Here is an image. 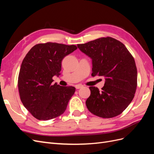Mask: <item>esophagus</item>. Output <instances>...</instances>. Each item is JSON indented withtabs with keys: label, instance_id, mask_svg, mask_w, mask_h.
Wrapping results in <instances>:
<instances>
[{
	"label": "esophagus",
	"instance_id": "esophagus-1",
	"mask_svg": "<svg viewBox=\"0 0 154 154\" xmlns=\"http://www.w3.org/2000/svg\"><path fill=\"white\" fill-rule=\"evenodd\" d=\"M83 86L82 85H75V88H76V89H79V88H80L82 87H83Z\"/></svg>",
	"mask_w": 154,
	"mask_h": 154
}]
</instances>
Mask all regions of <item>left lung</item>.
Here are the masks:
<instances>
[{
	"label": "left lung",
	"mask_w": 154,
	"mask_h": 154,
	"mask_svg": "<svg viewBox=\"0 0 154 154\" xmlns=\"http://www.w3.org/2000/svg\"><path fill=\"white\" fill-rule=\"evenodd\" d=\"M77 45L92 59L91 75L103 76L105 80L101 91L89 87L88 110L103 118L122 114L131 103L137 88V68L132 54L123 43L111 37Z\"/></svg>",
	"instance_id": "obj_1"
}]
</instances>
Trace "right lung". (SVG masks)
<instances>
[{
  "label": "right lung",
  "instance_id": "obj_1",
  "mask_svg": "<svg viewBox=\"0 0 154 154\" xmlns=\"http://www.w3.org/2000/svg\"><path fill=\"white\" fill-rule=\"evenodd\" d=\"M76 49L74 45L38 44L23 60L18 74V91L22 103L35 118H56L66 110L76 88L53 84V77L60 75L62 60Z\"/></svg>",
  "mask_w": 154,
  "mask_h": 154
}]
</instances>
